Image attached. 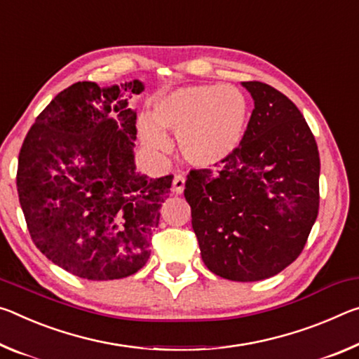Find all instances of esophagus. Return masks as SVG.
I'll return each mask as SVG.
<instances>
[{
	"label": "esophagus",
	"instance_id": "obj_1",
	"mask_svg": "<svg viewBox=\"0 0 359 359\" xmlns=\"http://www.w3.org/2000/svg\"><path fill=\"white\" fill-rule=\"evenodd\" d=\"M184 184H186L184 176H183V175H175V178H173V186H172L173 192H175V194H183V191H184Z\"/></svg>",
	"mask_w": 359,
	"mask_h": 359
}]
</instances>
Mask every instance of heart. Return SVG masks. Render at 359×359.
I'll return each instance as SVG.
<instances>
[{"label":"heart","mask_w":359,"mask_h":359,"mask_svg":"<svg viewBox=\"0 0 359 359\" xmlns=\"http://www.w3.org/2000/svg\"><path fill=\"white\" fill-rule=\"evenodd\" d=\"M149 119L140 121L144 148L156 156L170 151L163 132L178 137L180 152L197 168H215L233 156L243 143L250 124V104L233 86H187L162 97Z\"/></svg>","instance_id":"obj_1"}]
</instances>
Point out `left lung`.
Instances as JSON below:
<instances>
[{"instance_id":"left-lung-1","label":"left lung","mask_w":359,"mask_h":359,"mask_svg":"<svg viewBox=\"0 0 359 359\" xmlns=\"http://www.w3.org/2000/svg\"><path fill=\"white\" fill-rule=\"evenodd\" d=\"M248 130L215 170H191L184 197L211 272L232 281L273 277L297 259L318 216V146L301 111L259 81Z\"/></svg>"}]
</instances>
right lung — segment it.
I'll use <instances>...</instances> for the list:
<instances>
[{
    "instance_id": "1",
    "label": "right lung",
    "mask_w": 359,
    "mask_h": 359,
    "mask_svg": "<svg viewBox=\"0 0 359 359\" xmlns=\"http://www.w3.org/2000/svg\"><path fill=\"white\" fill-rule=\"evenodd\" d=\"M135 79L82 81L47 104L23 140L17 192L28 231L47 259L76 277L117 280L144 266L173 176L137 172Z\"/></svg>"
}]
</instances>
